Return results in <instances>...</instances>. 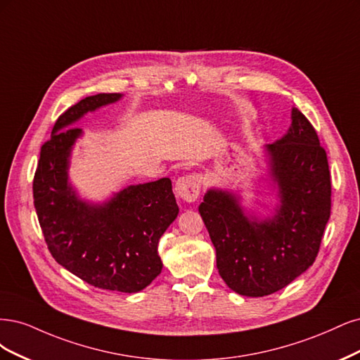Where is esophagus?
I'll use <instances>...</instances> for the list:
<instances>
[{
    "label": "esophagus",
    "mask_w": 360,
    "mask_h": 360,
    "mask_svg": "<svg viewBox=\"0 0 360 360\" xmlns=\"http://www.w3.org/2000/svg\"><path fill=\"white\" fill-rule=\"evenodd\" d=\"M202 184H203L202 175H199V173H190V175L181 176L176 181L175 190L182 200L195 202L197 197H199V194H200Z\"/></svg>",
    "instance_id": "1"
}]
</instances>
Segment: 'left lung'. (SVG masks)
I'll return each mask as SVG.
<instances>
[{"label":"left lung","mask_w":360,"mask_h":360,"mask_svg":"<svg viewBox=\"0 0 360 360\" xmlns=\"http://www.w3.org/2000/svg\"><path fill=\"white\" fill-rule=\"evenodd\" d=\"M281 206L257 221L242 212L236 197L210 190L199 206L217 251L224 283L242 296H266L284 288L316 262L330 217L332 182L326 150L314 127L292 110L287 134L268 145Z\"/></svg>","instance_id":"obj_1"}]
</instances>
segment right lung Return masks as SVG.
<instances>
[{
    "mask_svg": "<svg viewBox=\"0 0 360 360\" xmlns=\"http://www.w3.org/2000/svg\"><path fill=\"white\" fill-rule=\"evenodd\" d=\"M120 98L85 97L60 115L40 149L32 197L46 245L58 263L94 287L136 293L163 268L158 242L179 212L172 181L130 185L103 206L79 200L67 184L68 157L82 133L70 124Z\"/></svg>",
    "mask_w": 360,
    "mask_h": 360,
    "instance_id": "add662e5",
    "label": "right lung"
}]
</instances>
